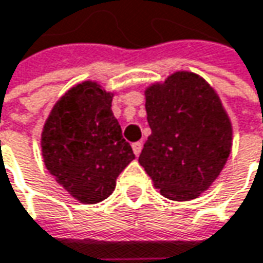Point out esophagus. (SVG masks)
Instances as JSON below:
<instances>
[{"label":"esophagus","instance_id":"obj_1","mask_svg":"<svg viewBox=\"0 0 263 263\" xmlns=\"http://www.w3.org/2000/svg\"><path fill=\"white\" fill-rule=\"evenodd\" d=\"M132 150H134V153H135V156H140V153H141V150H143V144L140 143H134L132 144Z\"/></svg>","mask_w":263,"mask_h":263}]
</instances>
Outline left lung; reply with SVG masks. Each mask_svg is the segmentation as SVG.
<instances>
[{
	"instance_id": "8db88e82",
	"label": "left lung",
	"mask_w": 263,
	"mask_h": 263,
	"mask_svg": "<svg viewBox=\"0 0 263 263\" xmlns=\"http://www.w3.org/2000/svg\"><path fill=\"white\" fill-rule=\"evenodd\" d=\"M152 135L140 165L166 199H197L219 177L233 145L221 98L201 76L175 72L145 89Z\"/></svg>"
}]
</instances>
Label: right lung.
<instances>
[{
	"label": "right lung",
	"mask_w": 263,
	"mask_h": 263,
	"mask_svg": "<svg viewBox=\"0 0 263 263\" xmlns=\"http://www.w3.org/2000/svg\"><path fill=\"white\" fill-rule=\"evenodd\" d=\"M113 96L94 81L74 85L54 104L41 134L45 167L84 204L107 199L135 159L113 116Z\"/></svg>",
	"instance_id": "add662e5"
}]
</instances>
